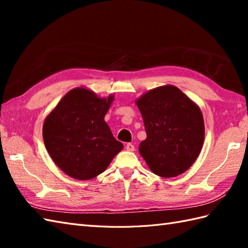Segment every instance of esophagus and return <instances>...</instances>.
Segmentation results:
<instances>
[{
	"mask_svg": "<svg viewBox=\"0 0 248 248\" xmlns=\"http://www.w3.org/2000/svg\"><path fill=\"white\" fill-rule=\"evenodd\" d=\"M125 149H127L128 151H134V150H135V147H134L133 144L129 143V144L125 145Z\"/></svg>",
	"mask_w": 248,
	"mask_h": 248,
	"instance_id": "obj_1",
	"label": "esophagus"
}]
</instances>
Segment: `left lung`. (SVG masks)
Masks as SVG:
<instances>
[{"label": "left lung", "mask_w": 248, "mask_h": 248, "mask_svg": "<svg viewBox=\"0 0 248 248\" xmlns=\"http://www.w3.org/2000/svg\"><path fill=\"white\" fill-rule=\"evenodd\" d=\"M135 103L147 133L139 151L150 170L163 178L186 172L197 160L203 145L202 109L173 85L151 89Z\"/></svg>", "instance_id": "obj_1"}]
</instances>
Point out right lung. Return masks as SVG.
<instances>
[{
    "instance_id": "1",
    "label": "right lung",
    "mask_w": 248,
    "mask_h": 248,
    "mask_svg": "<svg viewBox=\"0 0 248 248\" xmlns=\"http://www.w3.org/2000/svg\"><path fill=\"white\" fill-rule=\"evenodd\" d=\"M114 96H97L86 87L68 92L46 116L43 136L55 164L77 180H89L107 170L124 145L104 121Z\"/></svg>"
}]
</instances>
